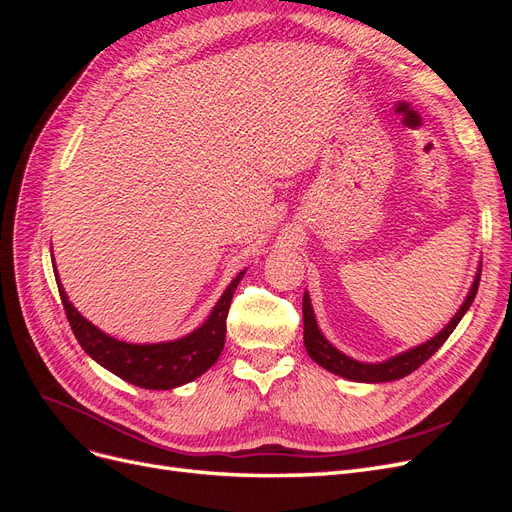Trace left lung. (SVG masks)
I'll list each match as a JSON object with an SVG mask.
<instances>
[{"instance_id":"8db88e82","label":"left lung","mask_w":512,"mask_h":512,"mask_svg":"<svg viewBox=\"0 0 512 512\" xmlns=\"http://www.w3.org/2000/svg\"><path fill=\"white\" fill-rule=\"evenodd\" d=\"M478 282H480V273H476V280L468 292L466 303L459 307V312L455 314V318L446 324V327L433 337L429 342L416 346L404 354H397L393 359L384 361V363H359L350 359L344 352H339L337 348H333L324 335L320 333L316 318H314V309L312 303H309L307 292L303 294V342H305V350L307 354L312 356V359L324 367L329 369L331 374L337 376H344L348 380L354 382H389V380H399L408 374H412L414 369L421 367L429 356H433L438 352V348L446 342L448 335L455 331V327L459 324V320L463 318V314L468 312L474 297H476V290H478Z\"/></svg>"}]
</instances>
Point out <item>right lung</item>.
Here are the masks:
<instances>
[{"label": "right lung", "instance_id": "add662e5", "mask_svg": "<svg viewBox=\"0 0 512 512\" xmlns=\"http://www.w3.org/2000/svg\"><path fill=\"white\" fill-rule=\"evenodd\" d=\"M243 273L245 271H241L226 288L222 299L213 307V312L203 327H198L194 333L177 339V342L147 346L119 342V339L102 333L76 312L72 303L68 301L64 286L57 284V288L76 342L81 344V348L91 356V359L106 367L108 371H113L121 380H126L134 386H141V389L168 391L203 376L205 371L218 361L226 339V318L230 301ZM55 280L59 282L57 269Z\"/></svg>", "mask_w": 512, "mask_h": 512}]
</instances>
